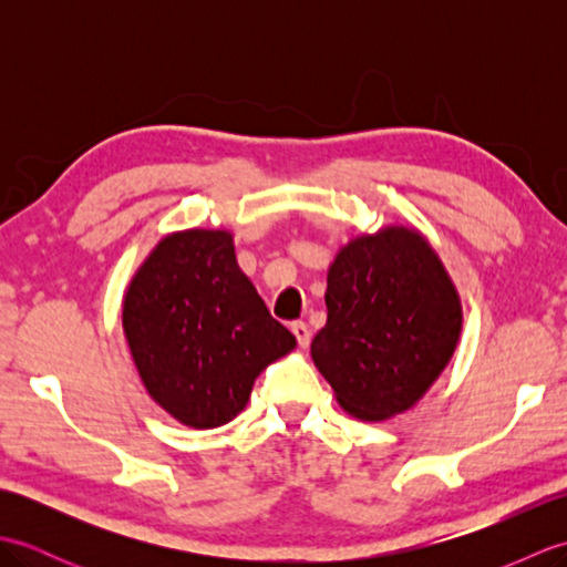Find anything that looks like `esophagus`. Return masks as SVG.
Returning a JSON list of instances; mask_svg holds the SVG:
<instances>
[{"label":"esophagus","instance_id":"34e87169","mask_svg":"<svg viewBox=\"0 0 567 567\" xmlns=\"http://www.w3.org/2000/svg\"><path fill=\"white\" fill-rule=\"evenodd\" d=\"M292 333H295V339H297V343L302 346V348H307L309 346V341H311V331H309V327L305 321H292Z\"/></svg>","mask_w":567,"mask_h":567}]
</instances>
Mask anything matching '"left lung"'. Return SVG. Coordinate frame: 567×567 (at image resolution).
<instances>
[{
  "label": "left lung",
  "mask_w": 567,
  "mask_h": 567,
  "mask_svg": "<svg viewBox=\"0 0 567 567\" xmlns=\"http://www.w3.org/2000/svg\"><path fill=\"white\" fill-rule=\"evenodd\" d=\"M323 299L329 317L311 358L358 419L382 421L412 406L461 336L451 277L409 228L351 240L331 262Z\"/></svg>",
  "instance_id": "1"
}]
</instances>
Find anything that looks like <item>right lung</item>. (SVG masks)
<instances>
[{
    "instance_id": "add662e5",
    "label": "right lung",
    "mask_w": 567,
    "mask_h": 567,
    "mask_svg": "<svg viewBox=\"0 0 567 567\" xmlns=\"http://www.w3.org/2000/svg\"><path fill=\"white\" fill-rule=\"evenodd\" d=\"M124 331L151 396L177 421L214 429L246 406L252 382L295 348L240 272L226 231H179L141 265Z\"/></svg>"
}]
</instances>
